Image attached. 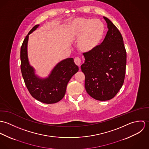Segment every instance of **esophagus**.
<instances>
[{"instance_id":"esophagus-1","label":"esophagus","mask_w":149,"mask_h":149,"mask_svg":"<svg viewBox=\"0 0 149 149\" xmlns=\"http://www.w3.org/2000/svg\"><path fill=\"white\" fill-rule=\"evenodd\" d=\"M74 62L75 63V64H76L77 66H79V67L81 65V60L80 57H76L74 58Z\"/></svg>"}]
</instances>
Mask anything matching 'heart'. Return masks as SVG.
Instances as JSON below:
<instances>
[{
	"instance_id": "obj_1",
	"label": "heart",
	"mask_w": 149,
	"mask_h": 149,
	"mask_svg": "<svg viewBox=\"0 0 149 149\" xmlns=\"http://www.w3.org/2000/svg\"><path fill=\"white\" fill-rule=\"evenodd\" d=\"M73 35L79 38V47L84 50H90L101 41L105 31L104 23L99 19H79L73 26Z\"/></svg>"
}]
</instances>
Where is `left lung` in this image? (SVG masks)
I'll return each instance as SVG.
<instances>
[{"mask_svg": "<svg viewBox=\"0 0 149 149\" xmlns=\"http://www.w3.org/2000/svg\"><path fill=\"white\" fill-rule=\"evenodd\" d=\"M108 30L100 45L83 53L81 66L85 74V88L93 99L106 101L114 97L123 84L126 51L122 36L109 19L103 17Z\"/></svg>", "mask_w": 149, "mask_h": 149, "instance_id": "obj_1", "label": "left lung"}]
</instances>
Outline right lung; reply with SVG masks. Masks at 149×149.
I'll return each instance as SVG.
<instances>
[{"label":"right lung","mask_w":149,"mask_h":149,"mask_svg":"<svg viewBox=\"0 0 149 149\" xmlns=\"http://www.w3.org/2000/svg\"><path fill=\"white\" fill-rule=\"evenodd\" d=\"M39 26H34L25 37L21 48V69L25 85L30 95L36 100L46 104L56 103L65 96L67 84L79 70L73 58H68L54 68L48 77L40 79L35 74L34 68L29 63L27 42L29 35Z\"/></svg>","instance_id":"add662e5"}]
</instances>
